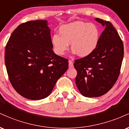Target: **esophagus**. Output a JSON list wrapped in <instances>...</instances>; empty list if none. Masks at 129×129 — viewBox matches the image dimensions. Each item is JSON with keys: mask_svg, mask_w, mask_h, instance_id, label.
Segmentation results:
<instances>
[{"mask_svg": "<svg viewBox=\"0 0 129 129\" xmlns=\"http://www.w3.org/2000/svg\"><path fill=\"white\" fill-rule=\"evenodd\" d=\"M69 66L70 68L73 67V62L72 60H69Z\"/></svg>", "mask_w": 129, "mask_h": 129, "instance_id": "34e87169", "label": "esophagus"}]
</instances>
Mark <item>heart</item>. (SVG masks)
Wrapping results in <instances>:
<instances>
[{"mask_svg":"<svg viewBox=\"0 0 129 129\" xmlns=\"http://www.w3.org/2000/svg\"><path fill=\"white\" fill-rule=\"evenodd\" d=\"M99 39L100 31L95 25L77 21L60 26L59 35H53L51 42L53 51L57 55H64L71 44L73 53L84 57L94 51Z\"/></svg>","mask_w":129,"mask_h":129,"instance_id":"obj_1","label":"heart"}]
</instances>
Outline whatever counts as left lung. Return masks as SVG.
Here are the masks:
<instances>
[{
	"instance_id": "left-lung-1",
	"label": "left lung",
	"mask_w": 129,
	"mask_h": 129,
	"mask_svg": "<svg viewBox=\"0 0 129 129\" xmlns=\"http://www.w3.org/2000/svg\"><path fill=\"white\" fill-rule=\"evenodd\" d=\"M105 29L94 51L75 60V79L80 93L85 97H99L113 87L119 73L124 56L123 43L112 23L96 18Z\"/></svg>"
}]
</instances>
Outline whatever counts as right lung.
<instances>
[{
	"mask_svg": "<svg viewBox=\"0 0 129 129\" xmlns=\"http://www.w3.org/2000/svg\"><path fill=\"white\" fill-rule=\"evenodd\" d=\"M47 20L19 25L5 48V63L9 80L19 94L31 100L45 98L67 70L68 59L53 51Z\"/></svg>",
	"mask_w": 129,
	"mask_h": 129,
	"instance_id": "1",
	"label": "right lung"
}]
</instances>
